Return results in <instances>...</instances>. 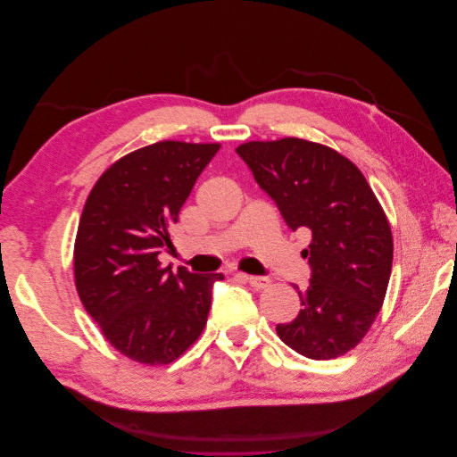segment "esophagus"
<instances>
[{"mask_svg":"<svg viewBox=\"0 0 457 457\" xmlns=\"http://www.w3.org/2000/svg\"><path fill=\"white\" fill-rule=\"evenodd\" d=\"M238 276L244 282L250 284L253 289H267L272 286V280L267 278V276H250V274H242V272Z\"/></svg>","mask_w":457,"mask_h":457,"instance_id":"esophagus-1","label":"esophagus"}]
</instances>
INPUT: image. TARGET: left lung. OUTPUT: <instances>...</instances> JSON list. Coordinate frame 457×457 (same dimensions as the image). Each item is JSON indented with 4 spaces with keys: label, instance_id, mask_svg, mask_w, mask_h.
<instances>
[{
    "label": "left lung",
    "instance_id": "left-lung-1",
    "mask_svg": "<svg viewBox=\"0 0 457 457\" xmlns=\"http://www.w3.org/2000/svg\"><path fill=\"white\" fill-rule=\"evenodd\" d=\"M292 230L309 228L312 269L301 311L278 337L312 361L354 349L381 311L393 269L389 219L366 177L337 150L297 137L237 148Z\"/></svg>",
    "mask_w": 457,
    "mask_h": 457
}]
</instances>
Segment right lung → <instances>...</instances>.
Wrapping results in <instances>:
<instances>
[{"label": "right lung", "mask_w": 457, "mask_h": 457, "mask_svg": "<svg viewBox=\"0 0 457 457\" xmlns=\"http://www.w3.org/2000/svg\"><path fill=\"white\" fill-rule=\"evenodd\" d=\"M219 143L160 141L116 160L86 200L74 242V282L104 339L131 361H177L202 336L213 282L177 272L160 253Z\"/></svg>", "instance_id": "right-lung-1"}]
</instances>
